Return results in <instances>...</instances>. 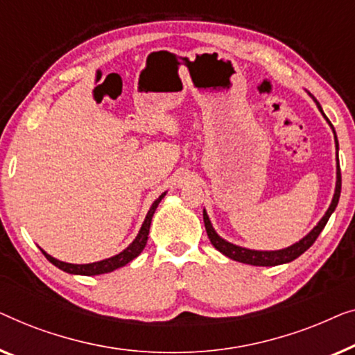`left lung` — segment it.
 <instances>
[{
  "instance_id": "8db88e82",
  "label": "left lung",
  "mask_w": 355,
  "mask_h": 355,
  "mask_svg": "<svg viewBox=\"0 0 355 355\" xmlns=\"http://www.w3.org/2000/svg\"><path fill=\"white\" fill-rule=\"evenodd\" d=\"M309 94H311V93H309ZM311 96H312V94H311ZM312 99L315 101L318 111L322 112V116L325 117L328 125L331 127L333 135H334V143H336V187H334V194H333L331 204H329V207L327 209L325 216L320 218V222H318L317 225L306 234V236H304L302 239H299L297 243L291 244V246H288L284 249H277V251H257V249H248V248L238 246V244H233V243L227 241V239H223L220 234H218L216 230H214L212 223H211V218H209L206 209H204L202 217H204V227H206L207 236H209V239H211L212 246L216 248L217 251H220L223 256H227L228 259H233V261H238V262H243V263H249V266H259V267H273V266H282V263L291 262V261H294V259H297L299 256H301V254L306 252L307 249L311 248L313 243H315L318 234H320L322 230L325 228L328 218L331 217L334 209H336L338 201H339V194H341V171H339V162H338L339 144H338V138H336V132H334V127L331 125V122L328 121L325 112H323L320 103H318L313 96H312Z\"/></svg>"
}]
</instances>
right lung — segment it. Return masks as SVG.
Segmentation results:
<instances>
[{"label":"right lung","mask_w":355,"mask_h":355,"mask_svg":"<svg viewBox=\"0 0 355 355\" xmlns=\"http://www.w3.org/2000/svg\"><path fill=\"white\" fill-rule=\"evenodd\" d=\"M164 196H166V193H162L161 196H159L156 201L153 202V206L149 207V211L146 214V218H144V222H143L141 228H139L137 238H135L133 241L130 243L122 252L116 254V256L103 259V261H98V262H92V263H69V262L59 261V259H54L53 256H49L48 252H44L43 249H42V252L44 254V257H46L48 261L53 263V266L61 268L62 272L72 273V275L93 277V275H103V273L114 272L116 268H121L123 266H127L128 262H132L135 257H138L139 254H141V251L148 243V234H149V227H151L153 216H154V212H156L159 202H161L164 199Z\"/></svg>","instance_id":"1"}]
</instances>
